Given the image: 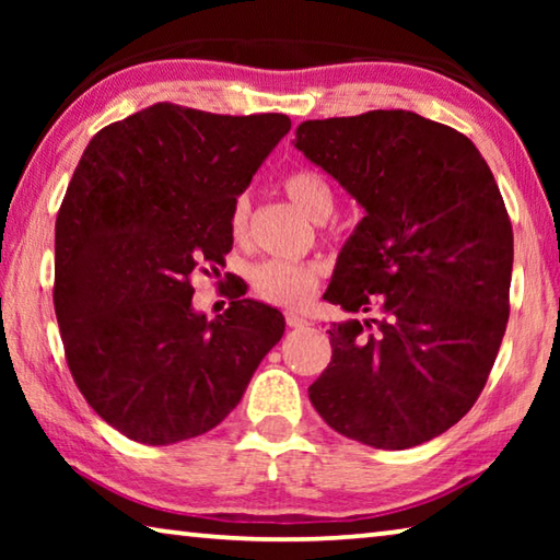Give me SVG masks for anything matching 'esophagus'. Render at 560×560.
<instances>
[{"label":"esophagus","instance_id":"34e87169","mask_svg":"<svg viewBox=\"0 0 560 560\" xmlns=\"http://www.w3.org/2000/svg\"><path fill=\"white\" fill-rule=\"evenodd\" d=\"M283 318H287V326H289V328H303V326H308V318L293 314V311H287V314H283Z\"/></svg>","mask_w":560,"mask_h":560}]
</instances>
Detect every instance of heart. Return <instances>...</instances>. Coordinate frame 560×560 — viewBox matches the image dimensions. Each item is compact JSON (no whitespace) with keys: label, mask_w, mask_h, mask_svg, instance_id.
I'll return each mask as SVG.
<instances>
[{"label":"heart","mask_w":560,"mask_h":560,"mask_svg":"<svg viewBox=\"0 0 560 560\" xmlns=\"http://www.w3.org/2000/svg\"><path fill=\"white\" fill-rule=\"evenodd\" d=\"M283 195L311 217V220L324 222L336 210V192L328 179L316 170H293L281 183ZM249 217L252 205L249 197H236L230 214V232L234 242H244L249 236ZM324 267L316 261H287V259H264L249 269V283L261 301L273 306L299 308L306 303L320 287Z\"/></svg>","instance_id":"heart-1"}]
</instances>
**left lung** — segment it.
Returning a JSON list of instances; mask_svg holds the SVG:
<instances>
[{"mask_svg":"<svg viewBox=\"0 0 560 560\" xmlns=\"http://www.w3.org/2000/svg\"><path fill=\"white\" fill-rule=\"evenodd\" d=\"M296 148L365 207L324 299L371 318L328 330L311 402L377 450L438 438L477 402L506 330L514 232L497 179L467 136L400 108L306 120Z\"/></svg>","mask_w":560,"mask_h":560,"instance_id":"left-lung-1","label":"left lung"}]
</instances>
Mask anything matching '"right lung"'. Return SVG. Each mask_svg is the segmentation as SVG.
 I'll list each match as a JSON object with an SVG mask.
<instances>
[{"instance_id": "add662e5", "label": "right lung", "mask_w": 560, "mask_h": 560, "mask_svg": "<svg viewBox=\"0 0 560 560\" xmlns=\"http://www.w3.org/2000/svg\"><path fill=\"white\" fill-rule=\"evenodd\" d=\"M291 128L283 113L220 116L155 103L91 138L56 217L54 308L73 383L128 440L217 428L283 336L242 299L192 311V273L224 267L230 214Z\"/></svg>"}]
</instances>
